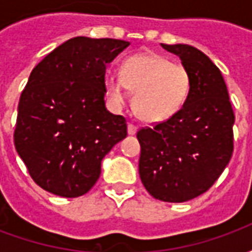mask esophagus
I'll return each instance as SVG.
<instances>
[{
    "instance_id": "1",
    "label": "esophagus",
    "mask_w": 252,
    "mask_h": 252,
    "mask_svg": "<svg viewBox=\"0 0 252 252\" xmlns=\"http://www.w3.org/2000/svg\"><path fill=\"white\" fill-rule=\"evenodd\" d=\"M137 132V126H133V124H128V133L129 135H135Z\"/></svg>"
}]
</instances>
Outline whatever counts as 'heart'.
<instances>
[{
  "mask_svg": "<svg viewBox=\"0 0 252 252\" xmlns=\"http://www.w3.org/2000/svg\"><path fill=\"white\" fill-rule=\"evenodd\" d=\"M126 89L133 93V110L142 120L163 123L184 108L191 89V75L181 63L144 52L126 59L120 74L106 75L105 90L115 106L124 105Z\"/></svg>",
  "mask_w": 252,
  "mask_h": 252,
  "instance_id": "b5f03b06",
  "label": "heart"
}]
</instances>
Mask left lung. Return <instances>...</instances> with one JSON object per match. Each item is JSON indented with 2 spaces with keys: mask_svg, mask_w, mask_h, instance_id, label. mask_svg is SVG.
I'll return each instance as SVG.
<instances>
[{
  "mask_svg": "<svg viewBox=\"0 0 252 252\" xmlns=\"http://www.w3.org/2000/svg\"><path fill=\"white\" fill-rule=\"evenodd\" d=\"M160 46L180 57L191 89L174 117L137 132L139 174L154 198L185 202L205 193L229 163L235 115L221 72L204 52L189 44Z\"/></svg>",
  "mask_w": 252,
  "mask_h": 252,
  "instance_id": "obj_1",
  "label": "left lung"
}]
</instances>
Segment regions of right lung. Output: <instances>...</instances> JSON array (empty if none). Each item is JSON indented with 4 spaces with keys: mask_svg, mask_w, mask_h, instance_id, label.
Returning <instances> with one entry per match:
<instances>
[{
    "mask_svg": "<svg viewBox=\"0 0 252 252\" xmlns=\"http://www.w3.org/2000/svg\"><path fill=\"white\" fill-rule=\"evenodd\" d=\"M129 46L78 36L32 70L19 102L14 147L37 185L74 198L88 193L101 162L126 136V121L105 106L106 64Z\"/></svg>",
    "mask_w": 252,
    "mask_h": 252,
    "instance_id": "right-lung-1",
    "label": "right lung"
}]
</instances>
